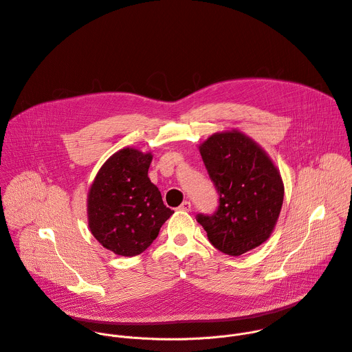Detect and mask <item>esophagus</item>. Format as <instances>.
I'll list each match as a JSON object with an SVG mask.
<instances>
[{
	"label": "esophagus",
	"instance_id": "esophagus-1",
	"mask_svg": "<svg viewBox=\"0 0 352 352\" xmlns=\"http://www.w3.org/2000/svg\"><path fill=\"white\" fill-rule=\"evenodd\" d=\"M178 209L182 210V212H190L192 205H190V202H188V200H185V202H182V205Z\"/></svg>",
	"mask_w": 352,
	"mask_h": 352
}]
</instances>
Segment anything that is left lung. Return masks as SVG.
Instances as JSON below:
<instances>
[{"mask_svg":"<svg viewBox=\"0 0 352 352\" xmlns=\"http://www.w3.org/2000/svg\"><path fill=\"white\" fill-rule=\"evenodd\" d=\"M219 193L212 216L197 214L214 248L239 256L262 245L281 212L284 184L265 150L245 133L217 132L199 146Z\"/></svg>","mask_w":352,"mask_h":352,"instance_id":"1","label":"left lung"}]
</instances>
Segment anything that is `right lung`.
Segmentation results:
<instances>
[{"label":"right lung","instance_id":"right-lung-1","mask_svg":"<svg viewBox=\"0 0 352 352\" xmlns=\"http://www.w3.org/2000/svg\"><path fill=\"white\" fill-rule=\"evenodd\" d=\"M152 159V153L121 148L98 170L89 189V228L116 255L142 254L174 213L147 177Z\"/></svg>","mask_w":352,"mask_h":352}]
</instances>
